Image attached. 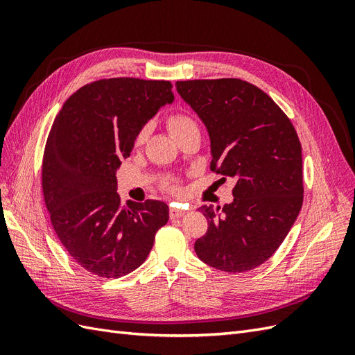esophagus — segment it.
<instances>
[{
  "instance_id": "34e87169",
  "label": "esophagus",
  "mask_w": 355,
  "mask_h": 355,
  "mask_svg": "<svg viewBox=\"0 0 355 355\" xmlns=\"http://www.w3.org/2000/svg\"><path fill=\"white\" fill-rule=\"evenodd\" d=\"M185 214V210H182L179 207H170V218L171 219H178L182 218Z\"/></svg>"
}]
</instances>
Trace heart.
<instances>
[{
    "mask_svg": "<svg viewBox=\"0 0 355 355\" xmlns=\"http://www.w3.org/2000/svg\"><path fill=\"white\" fill-rule=\"evenodd\" d=\"M192 127H197L196 121L192 120L191 116L185 115V114H176V115L168 118V128H170V132H171V135H173V136L180 133V132H184V130H188V128H192ZM145 136H146V130H142L141 135L137 136V142L139 144L144 142ZM167 188L175 189V185L170 182V184L167 185Z\"/></svg>",
    "mask_w": 355,
    "mask_h": 355,
    "instance_id": "heart-1",
    "label": "heart"
}]
</instances>
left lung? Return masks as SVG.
Masks as SVG:
<instances>
[{
	"label": "left lung",
	"instance_id": "left-lung-1",
	"mask_svg": "<svg viewBox=\"0 0 355 355\" xmlns=\"http://www.w3.org/2000/svg\"><path fill=\"white\" fill-rule=\"evenodd\" d=\"M176 90L206 127L210 168L235 180L232 202L200 207L209 230L196 253L225 272L254 270L280 247L302 207L295 127L270 96L239 78L178 81Z\"/></svg>",
	"mask_w": 355,
	"mask_h": 355
}]
</instances>
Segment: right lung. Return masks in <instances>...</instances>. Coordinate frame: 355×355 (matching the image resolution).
<instances>
[{
  "mask_svg": "<svg viewBox=\"0 0 355 355\" xmlns=\"http://www.w3.org/2000/svg\"><path fill=\"white\" fill-rule=\"evenodd\" d=\"M173 101L168 81L99 80L73 93L53 123L42 192L60 243L85 271L105 278L135 271L167 223L163 201L121 206L116 170L145 124Z\"/></svg>",
  "mask_w": 355,
  "mask_h": 355,
  "instance_id": "add662e5",
  "label": "right lung"
}]
</instances>
